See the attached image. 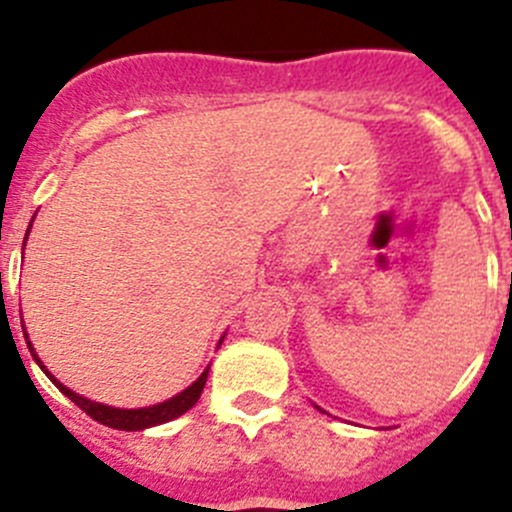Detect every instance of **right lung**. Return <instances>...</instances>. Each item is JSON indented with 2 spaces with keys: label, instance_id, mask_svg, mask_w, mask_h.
Instances as JSON below:
<instances>
[{
  "label": "right lung",
  "instance_id": "right-lung-1",
  "mask_svg": "<svg viewBox=\"0 0 512 512\" xmlns=\"http://www.w3.org/2000/svg\"><path fill=\"white\" fill-rule=\"evenodd\" d=\"M30 227H32V222H30ZM27 232H30V229H27ZM25 242H27V237H25ZM19 315H22V313H19ZM22 331H25V326H22ZM25 338H27V331H25ZM219 343H222V341H219ZM27 346H30L32 356H35V361H37V364H40V369L45 371L47 376H50L52 384H55L57 389L62 391V394L70 396V399H73L75 404H78V407L83 409L85 414H88V417H93L95 422L105 424V427H111V429H123V432H138V429L156 427V424L171 422V419H176V417H181V414H184V412H189V409L194 407V404H197V401H199V396H202V389H204V384H207V374H209V369H204V374L199 376V379L194 381V384L186 386V389L181 391V394L171 396V399L161 401V404H154V407L116 409V407H105V404H98V401L85 399V396H80V394H75V391H70L68 386H62L60 381H57L55 376H52L50 371H47L45 366H42V361H40V358H37L35 348H32L30 341H27Z\"/></svg>",
  "mask_w": 512,
  "mask_h": 512
}]
</instances>
